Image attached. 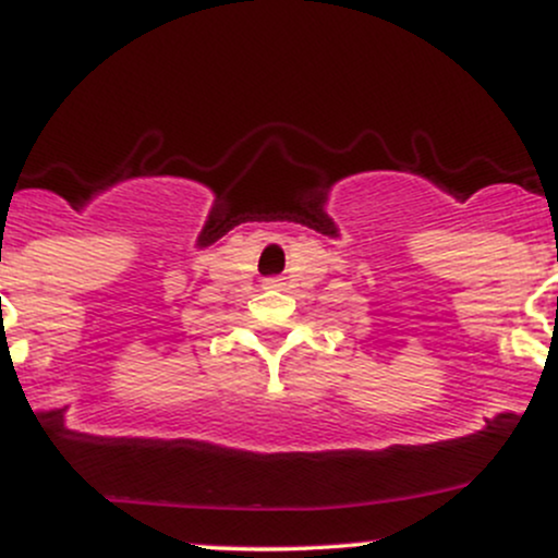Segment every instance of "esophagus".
I'll return each instance as SVG.
<instances>
[{"label":"esophagus","instance_id":"34e87169","mask_svg":"<svg viewBox=\"0 0 558 558\" xmlns=\"http://www.w3.org/2000/svg\"><path fill=\"white\" fill-rule=\"evenodd\" d=\"M265 286H267V289H278L280 280H278V278H267V280H265Z\"/></svg>","mask_w":558,"mask_h":558}]
</instances>
